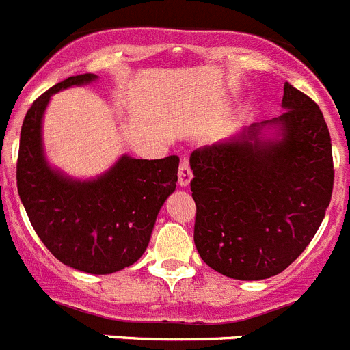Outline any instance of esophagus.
Masks as SVG:
<instances>
[{"mask_svg":"<svg viewBox=\"0 0 350 350\" xmlns=\"http://www.w3.org/2000/svg\"><path fill=\"white\" fill-rule=\"evenodd\" d=\"M191 178H193V172H191L189 161L184 157V159L180 161V166H178V184H180L182 187H187Z\"/></svg>","mask_w":350,"mask_h":350,"instance_id":"obj_1","label":"esophagus"}]
</instances>
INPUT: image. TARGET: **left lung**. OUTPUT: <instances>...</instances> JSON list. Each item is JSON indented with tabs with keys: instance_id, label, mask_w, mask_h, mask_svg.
<instances>
[{
	"instance_id": "left-lung-1",
	"label": "left lung",
	"mask_w": 350,
	"mask_h": 350,
	"mask_svg": "<svg viewBox=\"0 0 350 350\" xmlns=\"http://www.w3.org/2000/svg\"><path fill=\"white\" fill-rule=\"evenodd\" d=\"M282 107V116L191 154L194 245L231 279L261 280L286 270L332 202V138L321 108L289 82ZM265 127H277L280 138L265 141Z\"/></svg>"
}]
</instances>
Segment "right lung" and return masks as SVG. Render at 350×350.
Here are the masks:
<instances>
[{
	"instance_id": "obj_1",
	"label": "right lung",
	"mask_w": 350,
	"mask_h": 350,
	"mask_svg": "<svg viewBox=\"0 0 350 350\" xmlns=\"http://www.w3.org/2000/svg\"><path fill=\"white\" fill-rule=\"evenodd\" d=\"M70 77L36 98L24 117L17 157V189L31 226L54 258L85 273L107 275L142 258L156 217L175 191L178 157L122 156L94 180H73L43 156L42 117L51 96L96 80Z\"/></svg>"
}]
</instances>
